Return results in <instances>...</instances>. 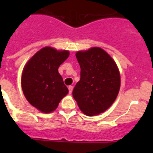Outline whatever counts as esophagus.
I'll return each instance as SVG.
<instances>
[{
    "label": "esophagus",
    "instance_id": "1",
    "mask_svg": "<svg viewBox=\"0 0 153 153\" xmlns=\"http://www.w3.org/2000/svg\"><path fill=\"white\" fill-rule=\"evenodd\" d=\"M68 89H69V94L72 93V89H73V86H68Z\"/></svg>",
    "mask_w": 153,
    "mask_h": 153
}]
</instances>
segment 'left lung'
<instances>
[{
	"label": "left lung",
	"mask_w": 153,
	"mask_h": 153,
	"mask_svg": "<svg viewBox=\"0 0 153 153\" xmlns=\"http://www.w3.org/2000/svg\"><path fill=\"white\" fill-rule=\"evenodd\" d=\"M81 79L72 91L80 109L88 116L106 111L117 98L121 85L116 64L104 49L92 47L75 54Z\"/></svg>",
	"instance_id": "obj_1"
}]
</instances>
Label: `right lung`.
Here are the masks:
<instances>
[{"instance_id": "right-lung-1", "label": "right lung", "mask_w": 153, "mask_h": 153, "mask_svg": "<svg viewBox=\"0 0 153 153\" xmlns=\"http://www.w3.org/2000/svg\"><path fill=\"white\" fill-rule=\"evenodd\" d=\"M69 55V51L46 47L27 63L21 77L23 92L29 104L41 112L49 113L68 93L58 67Z\"/></svg>"}]
</instances>
